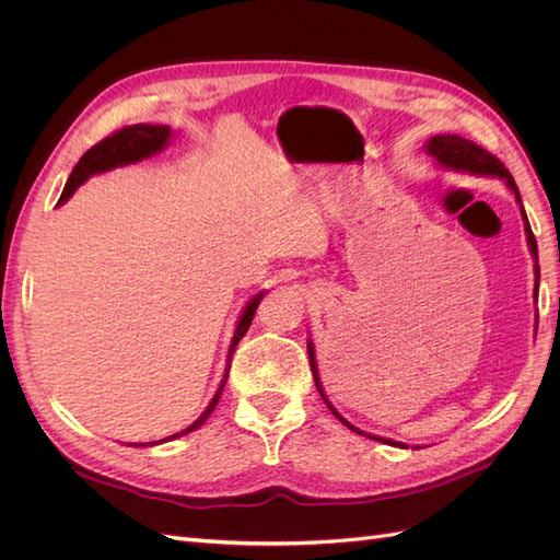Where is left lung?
Masks as SVG:
<instances>
[{
  "instance_id": "obj_1",
  "label": "left lung",
  "mask_w": 560,
  "mask_h": 560,
  "mask_svg": "<svg viewBox=\"0 0 560 560\" xmlns=\"http://www.w3.org/2000/svg\"><path fill=\"white\" fill-rule=\"evenodd\" d=\"M425 151L428 154L442 165V167H451V171H460V173H469V175H483V177H498L506 184V189H510L516 198V202L521 206V217H523V226H525V238H528V247H530V254L535 259V292L533 296L537 299V290H539V261H537V241L533 235V229L528 224V217H525V210H523V202H521V194L516 189V182L514 177L510 175V171L500 163V159H495L493 154H488V151L479 144H474L465 138H460V135H434V138L428 140L425 144ZM308 360H311V369H313V378H315V385H317V393L319 397L325 399V404L329 406V411L343 422L346 428H350L352 432L358 434H364V436H371L376 439V442H383V444H389V446H399V448H409L401 442H393V439H383V436H374V434H366L362 430H358L354 425H350V422L338 413L331 401L327 399L325 389H322V383H319V376H317V362H315V348H313V341H308Z\"/></svg>"
}]
</instances>
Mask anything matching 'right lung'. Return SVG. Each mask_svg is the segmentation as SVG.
Instances as JSON below:
<instances>
[{
	"label": "right lung",
	"instance_id": "obj_1",
	"mask_svg": "<svg viewBox=\"0 0 560 560\" xmlns=\"http://www.w3.org/2000/svg\"><path fill=\"white\" fill-rule=\"evenodd\" d=\"M171 138H173V130L167 128V126L138 124V126H128V128L116 130L114 135H109V138H105L103 142H97L95 147H91V149L86 151V154H83V156L79 159V163L74 165V171H72L70 179H67V184H65V189H62V196H60V200H58V206H60V202H65L67 198H70L89 177L100 175V173H107V171H114V167H118V165L138 163V161H142V159L154 156V154H159L161 149H165V144L171 142ZM264 294H266V292H259V294H254V296L249 299V303H247L243 315H241V319H238V325H235V331H233V338H231V346H229V358H226L224 378H222V383H219V389L214 393L212 401L208 404V409L200 413V418L194 422V425H189V428L177 432V434H173V436H165V439H161V442H154V444L173 442V439H177V436L189 434V432H194L196 428H200L202 422H206V420L210 418V413L214 411V406H217L219 397H222V389H224V385H226L229 369H231V358H233V352H235V346H238L241 338L247 334V329H249V325H252V317H254V313H257ZM154 444H132V446H154Z\"/></svg>",
	"mask_w": 560,
	"mask_h": 560
}]
</instances>
